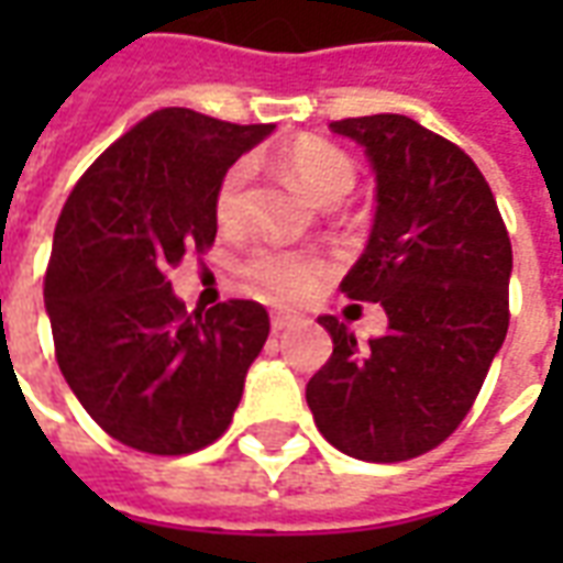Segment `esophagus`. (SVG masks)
Masks as SVG:
<instances>
[{
    "label": "esophagus",
    "mask_w": 563,
    "mask_h": 563,
    "mask_svg": "<svg viewBox=\"0 0 563 563\" xmlns=\"http://www.w3.org/2000/svg\"><path fill=\"white\" fill-rule=\"evenodd\" d=\"M295 319L292 317H286V313H274V317H271V329L274 331H286L289 329V325H292Z\"/></svg>",
    "instance_id": "esophagus-1"
}]
</instances>
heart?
<instances>
[{
	"instance_id": "heart-1",
	"label": "heart",
	"mask_w": 563,
	"mask_h": 563,
	"mask_svg": "<svg viewBox=\"0 0 563 563\" xmlns=\"http://www.w3.org/2000/svg\"><path fill=\"white\" fill-rule=\"evenodd\" d=\"M283 172L305 189L322 208L338 205L350 196L355 184V168L350 156L329 141L298 139L280 153ZM250 180V168L244 162L232 165L222 174L217 196H213V217L222 229H234L244 220V189ZM322 262L307 253L280 250V246H256L241 265L244 280L277 305H295L305 301L307 295L317 292L322 280Z\"/></svg>"
}]
</instances>
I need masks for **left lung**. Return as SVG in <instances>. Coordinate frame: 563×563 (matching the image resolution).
<instances>
[{
    "label": "left lung",
    "instance_id": "1",
    "mask_svg": "<svg viewBox=\"0 0 563 563\" xmlns=\"http://www.w3.org/2000/svg\"><path fill=\"white\" fill-rule=\"evenodd\" d=\"M377 177L365 253L341 292L379 301L383 338L358 343L319 317L334 353L307 383L331 446L362 461H407L440 446L483 389L509 325L512 246L483 172L452 141L404 114L331 123Z\"/></svg>",
    "mask_w": 563,
    "mask_h": 563
}]
</instances>
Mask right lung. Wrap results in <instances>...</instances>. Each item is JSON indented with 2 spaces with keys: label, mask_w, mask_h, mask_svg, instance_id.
<instances>
[{
  "label": "right lung",
  "mask_w": 563,
  "mask_h": 563,
  "mask_svg": "<svg viewBox=\"0 0 563 563\" xmlns=\"http://www.w3.org/2000/svg\"><path fill=\"white\" fill-rule=\"evenodd\" d=\"M274 132L162 108L92 162L54 232L44 307L56 362L108 434L186 455L229 428L268 341V310L222 301L186 313L165 271L217 238L222 174Z\"/></svg>",
  "instance_id": "obj_1"
}]
</instances>
